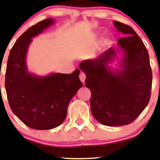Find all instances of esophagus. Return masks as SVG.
<instances>
[{"instance_id": "1", "label": "esophagus", "mask_w": 160, "mask_h": 160, "mask_svg": "<svg viewBox=\"0 0 160 160\" xmlns=\"http://www.w3.org/2000/svg\"><path fill=\"white\" fill-rule=\"evenodd\" d=\"M79 77H80V81H81L82 83H83V82L85 81V80H86V74H85L83 72H81L80 73V76H79Z\"/></svg>"}]
</instances>
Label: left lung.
I'll list each match as a JSON object with an SVG mask.
<instances>
[{"instance_id": "8db88e82", "label": "left lung", "mask_w": 160, "mask_h": 160, "mask_svg": "<svg viewBox=\"0 0 160 160\" xmlns=\"http://www.w3.org/2000/svg\"><path fill=\"white\" fill-rule=\"evenodd\" d=\"M114 25L125 35L118 40L125 52L123 70L113 72L106 66L116 54L112 48L79 67L87 76L93 117L104 125L122 126L134 122L149 104L152 74L149 53L136 32L122 22L114 21Z\"/></svg>"}]
</instances>
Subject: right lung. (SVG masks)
Masks as SVG:
<instances>
[{
  "label": "right lung",
  "instance_id": "right-lung-1",
  "mask_svg": "<svg viewBox=\"0 0 160 160\" xmlns=\"http://www.w3.org/2000/svg\"><path fill=\"white\" fill-rule=\"evenodd\" d=\"M53 22L45 19L25 31L13 46L8 59L5 89L11 111L27 126L52 129L67 117V107L83 83L80 70L72 73H53L37 77L28 73L25 55L32 38Z\"/></svg>",
  "mask_w": 160,
  "mask_h": 160
}]
</instances>
